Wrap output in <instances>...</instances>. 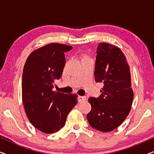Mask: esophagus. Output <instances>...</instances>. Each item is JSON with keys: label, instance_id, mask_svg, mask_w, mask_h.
Here are the masks:
<instances>
[{"label": "esophagus", "instance_id": "34e87169", "mask_svg": "<svg viewBox=\"0 0 154 154\" xmlns=\"http://www.w3.org/2000/svg\"><path fill=\"white\" fill-rule=\"evenodd\" d=\"M86 100V97L85 96H79L78 97V101L79 102H83V101H85Z\"/></svg>", "mask_w": 154, "mask_h": 154}]
</instances>
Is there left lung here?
I'll list each match as a JSON object with an SVG mask.
<instances>
[{
    "label": "left lung",
    "instance_id": "left-lung-1",
    "mask_svg": "<svg viewBox=\"0 0 154 154\" xmlns=\"http://www.w3.org/2000/svg\"><path fill=\"white\" fill-rule=\"evenodd\" d=\"M94 77L97 83H103L104 86L99 97L88 99L92 109L88 121L94 129L111 132L127 118L133 100L130 66L120 48L99 43Z\"/></svg>",
    "mask_w": 154,
    "mask_h": 154
}]
</instances>
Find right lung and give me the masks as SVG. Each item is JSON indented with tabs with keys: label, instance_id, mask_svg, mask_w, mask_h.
Instances as JSON below:
<instances>
[{
	"label": "right lung",
	"instance_id": "right-lung-1",
	"mask_svg": "<svg viewBox=\"0 0 154 154\" xmlns=\"http://www.w3.org/2000/svg\"><path fill=\"white\" fill-rule=\"evenodd\" d=\"M69 45L51 43L29 54L22 74V100L30 123L45 133L64 127L67 115L77 104L75 94L54 92V81L60 79L65 65L64 52Z\"/></svg>",
	"mask_w": 154,
	"mask_h": 154
}]
</instances>
